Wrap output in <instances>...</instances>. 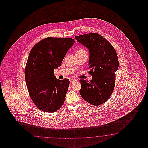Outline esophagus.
Returning a JSON list of instances; mask_svg holds the SVG:
<instances>
[{"mask_svg": "<svg viewBox=\"0 0 148 148\" xmlns=\"http://www.w3.org/2000/svg\"><path fill=\"white\" fill-rule=\"evenodd\" d=\"M76 79H70V82L71 83H73V82H75L76 81Z\"/></svg>", "mask_w": 148, "mask_h": 148, "instance_id": "obj_1", "label": "esophagus"}]
</instances>
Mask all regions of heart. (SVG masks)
I'll list each match as a JSON object with an SVG mask.
<instances>
[{"instance_id": "heart-1", "label": "heart", "mask_w": 148, "mask_h": 148, "mask_svg": "<svg viewBox=\"0 0 148 148\" xmlns=\"http://www.w3.org/2000/svg\"><path fill=\"white\" fill-rule=\"evenodd\" d=\"M85 51V50L84 49H81L78 50L77 51Z\"/></svg>"}]
</instances>
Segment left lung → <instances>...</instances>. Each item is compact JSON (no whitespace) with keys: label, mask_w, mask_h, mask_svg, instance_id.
<instances>
[{"label":"left lung","mask_w":148,"mask_h":148,"mask_svg":"<svg viewBox=\"0 0 148 148\" xmlns=\"http://www.w3.org/2000/svg\"><path fill=\"white\" fill-rule=\"evenodd\" d=\"M90 52L89 68L92 79L81 80L80 94L88 103L98 106L105 103L115 86V74L119 67L116 51L112 45L98 34H87L75 37Z\"/></svg>","instance_id":"obj_1"}]
</instances>
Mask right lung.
<instances>
[{
  "label": "right lung",
  "instance_id": "1",
  "mask_svg": "<svg viewBox=\"0 0 148 148\" xmlns=\"http://www.w3.org/2000/svg\"><path fill=\"white\" fill-rule=\"evenodd\" d=\"M74 43L71 38L48 37L37 43L30 52L25 79L30 98L41 111L55 112L64 102L69 80L56 79L54 69L61 66Z\"/></svg>",
  "mask_w": 148,
  "mask_h": 148
}]
</instances>
